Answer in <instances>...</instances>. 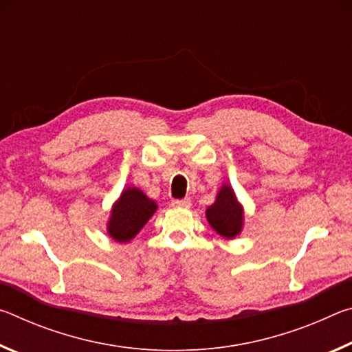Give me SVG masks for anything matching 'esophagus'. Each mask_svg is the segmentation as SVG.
I'll list each match as a JSON object with an SVG mask.
<instances>
[{"label":"esophagus","mask_w":352,"mask_h":352,"mask_svg":"<svg viewBox=\"0 0 352 352\" xmlns=\"http://www.w3.org/2000/svg\"><path fill=\"white\" fill-rule=\"evenodd\" d=\"M172 206L175 208H189L190 200L189 199H174L172 200Z\"/></svg>","instance_id":"esophagus-1"}]
</instances>
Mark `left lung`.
Returning <instances> with one entry per match:
<instances>
[{
  "instance_id": "8db88e82",
  "label": "left lung",
  "mask_w": 352,
  "mask_h": 352,
  "mask_svg": "<svg viewBox=\"0 0 352 352\" xmlns=\"http://www.w3.org/2000/svg\"><path fill=\"white\" fill-rule=\"evenodd\" d=\"M206 219L212 228L226 239H233L241 233L243 211L230 184H225L219 190L216 201L206 210Z\"/></svg>"
}]
</instances>
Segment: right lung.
<instances>
[{"label":"right lung","mask_w":352,"mask_h":352,"mask_svg":"<svg viewBox=\"0 0 352 352\" xmlns=\"http://www.w3.org/2000/svg\"><path fill=\"white\" fill-rule=\"evenodd\" d=\"M157 211V204L138 188L124 189L111 210L109 234L118 242H129L140 233L148 219Z\"/></svg>","instance_id":"obj_1"}]
</instances>
